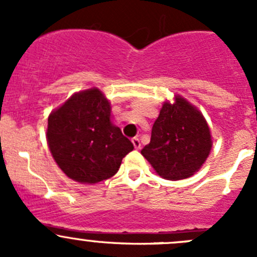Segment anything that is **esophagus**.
Returning <instances> with one entry per match:
<instances>
[{
    "instance_id": "obj_1",
    "label": "esophagus",
    "mask_w": 257,
    "mask_h": 257,
    "mask_svg": "<svg viewBox=\"0 0 257 257\" xmlns=\"http://www.w3.org/2000/svg\"><path fill=\"white\" fill-rule=\"evenodd\" d=\"M132 143H133L136 149H141V141H139V138H133L132 139Z\"/></svg>"
}]
</instances>
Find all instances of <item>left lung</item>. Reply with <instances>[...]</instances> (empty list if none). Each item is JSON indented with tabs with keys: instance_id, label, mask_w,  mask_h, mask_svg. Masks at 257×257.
I'll use <instances>...</instances> for the list:
<instances>
[{
	"instance_id": "1",
	"label": "left lung",
	"mask_w": 257,
	"mask_h": 257,
	"mask_svg": "<svg viewBox=\"0 0 257 257\" xmlns=\"http://www.w3.org/2000/svg\"><path fill=\"white\" fill-rule=\"evenodd\" d=\"M212 148V137L203 113L181 95L165 100L153 124L150 143L142 149L159 177L190 178L200 170Z\"/></svg>"
}]
</instances>
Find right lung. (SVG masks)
Wrapping results in <instances>:
<instances>
[{"label": "right lung", "mask_w": 257, "mask_h": 257, "mask_svg": "<svg viewBox=\"0 0 257 257\" xmlns=\"http://www.w3.org/2000/svg\"><path fill=\"white\" fill-rule=\"evenodd\" d=\"M112 107L98 88L80 90L48 116L46 138L59 169L80 184L112 178L134 149L110 119Z\"/></svg>", "instance_id": "1"}]
</instances>
